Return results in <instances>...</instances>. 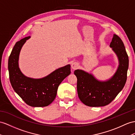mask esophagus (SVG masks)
<instances>
[{"mask_svg":"<svg viewBox=\"0 0 135 135\" xmlns=\"http://www.w3.org/2000/svg\"><path fill=\"white\" fill-rule=\"evenodd\" d=\"M79 66V64L78 63V62H74V63H72L71 64V68L72 70H76V69H77Z\"/></svg>","mask_w":135,"mask_h":135,"instance_id":"esophagus-1","label":"esophagus"}]
</instances>
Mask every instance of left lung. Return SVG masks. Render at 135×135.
<instances>
[{
  "label": "left lung",
  "mask_w": 135,
  "mask_h": 135,
  "mask_svg": "<svg viewBox=\"0 0 135 135\" xmlns=\"http://www.w3.org/2000/svg\"><path fill=\"white\" fill-rule=\"evenodd\" d=\"M109 47L118 58L119 66L109 79L101 81L92 74L76 70L77 91L80 101L89 107H103L112 102L122 90L126 83L128 69V56L123 41L114 34Z\"/></svg>",
  "instance_id": "left-lung-1"
}]
</instances>
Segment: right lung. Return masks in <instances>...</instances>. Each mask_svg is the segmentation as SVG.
Wrapping results in <instances>:
<instances>
[{
    "mask_svg": "<svg viewBox=\"0 0 135 135\" xmlns=\"http://www.w3.org/2000/svg\"><path fill=\"white\" fill-rule=\"evenodd\" d=\"M30 38H23L13 48L8 63L9 80L15 92L27 104L33 107H46L54 100L59 85L71 74V65L59 68L42 78L26 76L19 68V57L23 46Z\"/></svg>",
    "mask_w": 135,
    "mask_h": 135,
    "instance_id": "add662e5",
    "label": "right lung"
}]
</instances>
